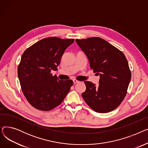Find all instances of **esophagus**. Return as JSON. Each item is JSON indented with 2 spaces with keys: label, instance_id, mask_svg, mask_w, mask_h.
<instances>
[{
  "label": "esophagus",
  "instance_id": "1",
  "mask_svg": "<svg viewBox=\"0 0 148 148\" xmlns=\"http://www.w3.org/2000/svg\"><path fill=\"white\" fill-rule=\"evenodd\" d=\"M73 82H74V84H76V83H79V81H78V80H77L74 79V80H73Z\"/></svg>",
  "mask_w": 148,
  "mask_h": 148
}]
</instances>
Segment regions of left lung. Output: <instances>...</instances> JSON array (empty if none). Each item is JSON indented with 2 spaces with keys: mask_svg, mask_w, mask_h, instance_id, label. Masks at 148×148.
Instances as JSON below:
<instances>
[{
  "mask_svg": "<svg viewBox=\"0 0 148 148\" xmlns=\"http://www.w3.org/2000/svg\"><path fill=\"white\" fill-rule=\"evenodd\" d=\"M75 41L86 54L91 69L100 77L98 86L90 82H84L86 89L82 95L84 101L98 113L114 110L125 98L131 78L125 56L99 37Z\"/></svg>",
  "mask_w": 148,
  "mask_h": 148,
  "instance_id": "1",
  "label": "left lung"
}]
</instances>
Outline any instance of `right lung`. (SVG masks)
Returning a JSON list of instances; mask_svg holds the SVG:
<instances>
[{"mask_svg": "<svg viewBox=\"0 0 148 148\" xmlns=\"http://www.w3.org/2000/svg\"><path fill=\"white\" fill-rule=\"evenodd\" d=\"M74 39L48 37L23 53L17 73L23 94L38 110L49 111L60 105L73 85L71 80H60L51 73L57 70L61 58Z\"/></svg>", "mask_w": 148, "mask_h": 148, "instance_id": "1", "label": "right lung"}]
</instances>
